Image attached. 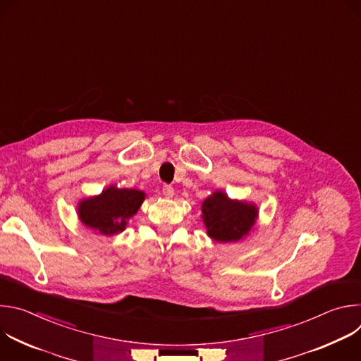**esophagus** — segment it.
I'll return each instance as SVG.
<instances>
[{
  "mask_svg": "<svg viewBox=\"0 0 361 361\" xmlns=\"http://www.w3.org/2000/svg\"><path fill=\"white\" fill-rule=\"evenodd\" d=\"M163 194L166 198H171L174 195V188L171 185H164L163 187Z\"/></svg>",
  "mask_w": 361,
  "mask_h": 361,
  "instance_id": "34e87169",
  "label": "esophagus"
}]
</instances>
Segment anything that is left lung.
<instances>
[{
    "label": "left lung",
    "mask_w": 361,
    "mask_h": 361,
    "mask_svg": "<svg viewBox=\"0 0 361 361\" xmlns=\"http://www.w3.org/2000/svg\"><path fill=\"white\" fill-rule=\"evenodd\" d=\"M202 221L209 237L220 243H234L245 237L259 217V209L251 202L231 200L216 191L201 205Z\"/></svg>",
    "instance_id": "8db88e82"
}]
</instances>
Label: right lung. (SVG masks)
<instances>
[{"instance_id": "right-lung-1", "label": "right lung", "mask_w": 361, "mask_h": 361, "mask_svg": "<svg viewBox=\"0 0 361 361\" xmlns=\"http://www.w3.org/2000/svg\"><path fill=\"white\" fill-rule=\"evenodd\" d=\"M145 194L133 188L110 185L99 195L78 202V217L84 226L104 235L126 230L127 221L138 212Z\"/></svg>"}]
</instances>
